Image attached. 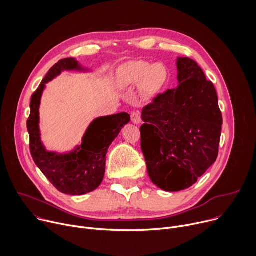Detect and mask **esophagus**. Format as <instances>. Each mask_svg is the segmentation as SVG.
I'll return each instance as SVG.
<instances>
[{
  "label": "esophagus",
  "instance_id": "1",
  "mask_svg": "<svg viewBox=\"0 0 256 256\" xmlns=\"http://www.w3.org/2000/svg\"><path fill=\"white\" fill-rule=\"evenodd\" d=\"M130 118H132V122L134 124H140V122H142L140 114L138 112H132Z\"/></svg>",
  "mask_w": 256,
  "mask_h": 256
}]
</instances>
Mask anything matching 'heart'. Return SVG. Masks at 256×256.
I'll return each mask as SVG.
<instances>
[{
	"instance_id": "heart-1",
	"label": "heart",
	"mask_w": 256,
	"mask_h": 256,
	"mask_svg": "<svg viewBox=\"0 0 256 256\" xmlns=\"http://www.w3.org/2000/svg\"><path fill=\"white\" fill-rule=\"evenodd\" d=\"M169 72L162 62L150 64L146 60H130L118 70V82L124 87H138L146 98H153L166 86Z\"/></svg>"
}]
</instances>
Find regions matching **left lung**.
Segmentation results:
<instances>
[{"label":"left lung","mask_w":256,"mask_h":256,"mask_svg":"<svg viewBox=\"0 0 256 256\" xmlns=\"http://www.w3.org/2000/svg\"><path fill=\"white\" fill-rule=\"evenodd\" d=\"M178 86L144 106L140 147L151 181L165 192L190 188L216 160L223 118L198 64L176 60Z\"/></svg>","instance_id":"obj_1"}]
</instances>
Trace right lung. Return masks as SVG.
I'll list each match as a JSON object with an SVG mask.
<instances>
[{
	"instance_id": "add662e5",
	"label": "right lung",
	"mask_w": 256,
	"mask_h": 256,
	"mask_svg": "<svg viewBox=\"0 0 256 256\" xmlns=\"http://www.w3.org/2000/svg\"><path fill=\"white\" fill-rule=\"evenodd\" d=\"M64 70L89 72V68L81 66L74 58H62L50 68L31 97L30 116L27 120L29 146L34 163L58 192L70 196H82L95 190L101 184L109 146L130 122V118L126 112L97 118L86 130L81 144L74 150L66 153L48 151L40 136V100L46 84Z\"/></svg>"
}]
</instances>
